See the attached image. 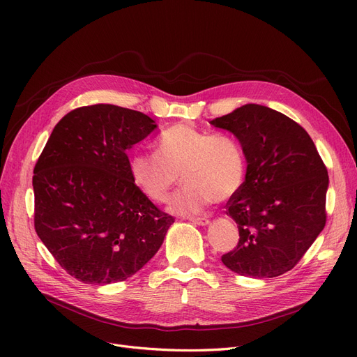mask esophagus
<instances>
[{
  "mask_svg": "<svg viewBox=\"0 0 357 357\" xmlns=\"http://www.w3.org/2000/svg\"><path fill=\"white\" fill-rule=\"evenodd\" d=\"M190 221H192L197 226H210V220L208 218H190Z\"/></svg>",
  "mask_w": 357,
  "mask_h": 357,
  "instance_id": "esophagus-1",
  "label": "esophagus"
}]
</instances>
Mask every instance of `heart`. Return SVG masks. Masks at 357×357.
I'll return each instance as SVG.
<instances>
[{"label": "heart", "instance_id": "obj_1", "mask_svg": "<svg viewBox=\"0 0 357 357\" xmlns=\"http://www.w3.org/2000/svg\"><path fill=\"white\" fill-rule=\"evenodd\" d=\"M155 147L156 155L131 159V176L149 199L166 202L181 175L185 188L169 207L175 214H199L213 199L234 195L245 182V153L230 136L175 124L163 131Z\"/></svg>", "mask_w": 357, "mask_h": 357}]
</instances>
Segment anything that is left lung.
I'll list each match as a JSON object with an SVG mask.
<instances>
[{
  "label": "left lung",
  "mask_w": 357,
  "mask_h": 357,
  "mask_svg": "<svg viewBox=\"0 0 357 357\" xmlns=\"http://www.w3.org/2000/svg\"><path fill=\"white\" fill-rule=\"evenodd\" d=\"M210 124L230 131L248 163L245 182L227 202L238 245L221 261L257 279L291 271L326 226L328 175L314 142L298 123L259 104Z\"/></svg>",
  "instance_id": "1"
}]
</instances>
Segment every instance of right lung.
<instances>
[{
    "mask_svg": "<svg viewBox=\"0 0 357 357\" xmlns=\"http://www.w3.org/2000/svg\"><path fill=\"white\" fill-rule=\"evenodd\" d=\"M156 128L140 111L81 107L54 126L34 166L36 233L84 284L107 285L135 275L174 224L139 190L127 156Z\"/></svg>",
    "mask_w": 357,
    "mask_h": 357,
    "instance_id": "right-lung-1",
    "label": "right lung"
}]
</instances>
